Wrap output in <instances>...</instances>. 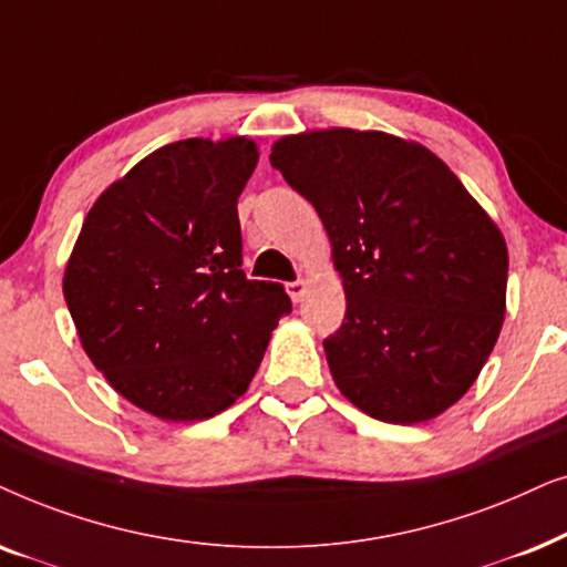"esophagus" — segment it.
<instances>
[{"mask_svg": "<svg viewBox=\"0 0 567 567\" xmlns=\"http://www.w3.org/2000/svg\"><path fill=\"white\" fill-rule=\"evenodd\" d=\"M306 290H308L306 279H296V282H288V292H290V298L296 300V303H300V300H303Z\"/></svg>", "mask_w": 567, "mask_h": 567, "instance_id": "34e87169", "label": "esophagus"}]
</instances>
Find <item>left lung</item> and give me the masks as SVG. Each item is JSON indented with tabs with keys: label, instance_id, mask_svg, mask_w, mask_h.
<instances>
[{
	"label": "left lung",
	"instance_id": "left-lung-1",
	"mask_svg": "<svg viewBox=\"0 0 567 567\" xmlns=\"http://www.w3.org/2000/svg\"><path fill=\"white\" fill-rule=\"evenodd\" d=\"M269 161L319 213L347 311L323 339L337 389L391 425L462 399L501 334L508 246L425 145L386 132L316 130Z\"/></svg>",
	"mask_w": 567,
	"mask_h": 567
}]
</instances>
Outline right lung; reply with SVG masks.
<instances>
[{
    "label": "right lung",
    "mask_w": 567,
    "mask_h": 567,
    "mask_svg": "<svg viewBox=\"0 0 567 567\" xmlns=\"http://www.w3.org/2000/svg\"><path fill=\"white\" fill-rule=\"evenodd\" d=\"M256 163L248 137L155 150L97 196L66 261L82 350L121 396L161 420L228 410L292 311L282 285L240 269L238 196Z\"/></svg>",
    "instance_id": "add662e5"
}]
</instances>
